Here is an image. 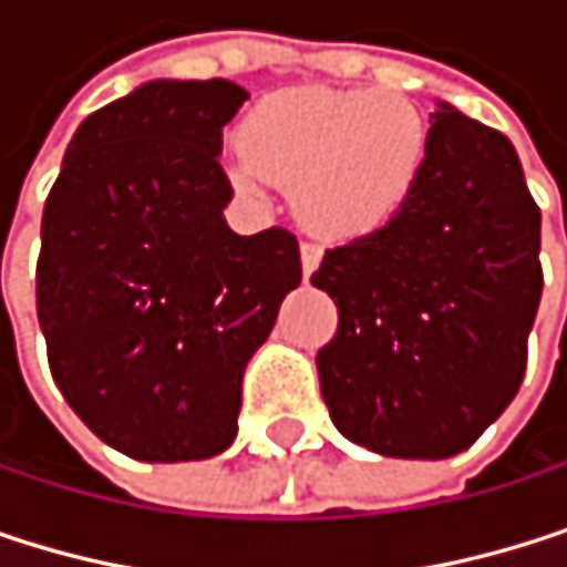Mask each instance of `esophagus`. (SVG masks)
I'll return each instance as SVG.
<instances>
[{
	"label": "esophagus",
	"mask_w": 567,
	"mask_h": 567,
	"mask_svg": "<svg viewBox=\"0 0 567 567\" xmlns=\"http://www.w3.org/2000/svg\"><path fill=\"white\" fill-rule=\"evenodd\" d=\"M302 275L309 278L319 265H322V245L319 241H302Z\"/></svg>",
	"instance_id": "esophagus-1"
}]
</instances>
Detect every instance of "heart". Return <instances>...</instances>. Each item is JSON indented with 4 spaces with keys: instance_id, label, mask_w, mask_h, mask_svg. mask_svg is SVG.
<instances>
[{
    "instance_id": "b5f03b06",
    "label": "heart",
    "mask_w": 567,
    "mask_h": 567,
    "mask_svg": "<svg viewBox=\"0 0 567 567\" xmlns=\"http://www.w3.org/2000/svg\"><path fill=\"white\" fill-rule=\"evenodd\" d=\"M429 152V122L409 99L372 89H286L245 115L225 172L245 195L286 185L312 231L359 238L402 215Z\"/></svg>"
}]
</instances>
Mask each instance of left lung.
Here are the masks:
<instances>
[{"mask_svg":"<svg viewBox=\"0 0 567 567\" xmlns=\"http://www.w3.org/2000/svg\"><path fill=\"white\" fill-rule=\"evenodd\" d=\"M425 175L385 228L326 251L316 355L336 429L385 458H452L515 399L542 302V212L515 145L435 102Z\"/></svg>","mask_w":567,"mask_h":567,"instance_id":"8db88e82","label":"left lung"}]
</instances>
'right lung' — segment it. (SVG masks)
Returning a JSON list of instances; mask_svg holds the SVG:
<instances>
[{
	"instance_id": "right-lung-1",
	"label": "right lung",
	"mask_w": 567,
	"mask_h": 567,
	"mask_svg": "<svg viewBox=\"0 0 567 567\" xmlns=\"http://www.w3.org/2000/svg\"><path fill=\"white\" fill-rule=\"evenodd\" d=\"M248 92L148 79L75 128L42 212L35 309L72 412L138 462L238 432L241 375L302 281L286 228L235 235L221 128Z\"/></svg>"
}]
</instances>
